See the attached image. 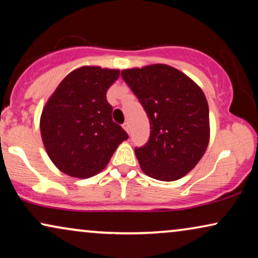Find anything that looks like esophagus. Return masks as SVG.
I'll return each mask as SVG.
<instances>
[{
  "label": "esophagus",
  "mask_w": 258,
  "mask_h": 258,
  "mask_svg": "<svg viewBox=\"0 0 258 258\" xmlns=\"http://www.w3.org/2000/svg\"><path fill=\"white\" fill-rule=\"evenodd\" d=\"M122 126H123V129H124V130H125V132L129 134V132H130V128H129V124H128V122L123 123V125H122Z\"/></svg>",
  "instance_id": "1"
}]
</instances>
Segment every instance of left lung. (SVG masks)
Masks as SVG:
<instances>
[{"instance_id": "left-lung-1", "label": "left lung", "mask_w": 258, "mask_h": 258, "mask_svg": "<svg viewBox=\"0 0 258 258\" xmlns=\"http://www.w3.org/2000/svg\"><path fill=\"white\" fill-rule=\"evenodd\" d=\"M122 77L150 121L149 141L135 149L141 169L158 181L182 178L209 144V107L203 90L181 70L161 63L124 69Z\"/></svg>"}]
</instances>
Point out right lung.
Masks as SVG:
<instances>
[{"label":"right lung","mask_w":258,"mask_h":258,"mask_svg":"<svg viewBox=\"0 0 258 258\" xmlns=\"http://www.w3.org/2000/svg\"><path fill=\"white\" fill-rule=\"evenodd\" d=\"M119 69L83 66L61 81L40 118L44 149L55 167L76 178H89L107 167L128 134L111 118L107 91Z\"/></svg>","instance_id":"obj_1"}]
</instances>
